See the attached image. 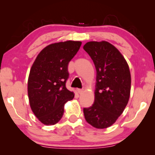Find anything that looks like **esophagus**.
Segmentation results:
<instances>
[{
  "label": "esophagus",
  "mask_w": 155,
  "mask_h": 155,
  "mask_svg": "<svg viewBox=\"0 0 155 155\" xmlns=\"http://www.w3.org/2000/svg\"><path fill=\"white\" fill-rule=\"evenodd\" d=\"M77 91H78V92H79V94H81V93H82V92H84V90H83V89H78Z\"/></svg>",
  "instance_id": "esophagus-1"
}]
</instances>
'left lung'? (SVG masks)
Instances as JSON below:
<instances>
[{"instance_id":"8db88e82","label":"left lung","mask_w":155,"mask_h":155,"mask_svg":"<svg viewBox=\"0 0 155 155\" xmlns=\"http://www.w3.org/2000/svg\"><path fill=\"white\" fill-rule=\"evenodd\" d=\"M96 68L95 101L84 108L87 122L104 129L112 125L123 112L130 97L131 77L127 62L107 41H90L84 46Z\"/></svg>"}]
</instances>
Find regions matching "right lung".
<instances>
[{
    "label": "right lung",
    "instance_id": "1",
    "mask_svg": "<svg viewBox=\"0 0 155 155\" xmlns=\"http://www.w3.org/2000/svg\"><path fill=\"white\" fill-rule=\"evenodd\" d=\"M81 41H67L47 46L32 65L28 83L30 105L42 123L51 125L63 117L64 104L74 97L66 88L69 62L76 54Z\"/></svg>",
    "mask_w": 155,
    "mask_h": 155
}]
</instances>
